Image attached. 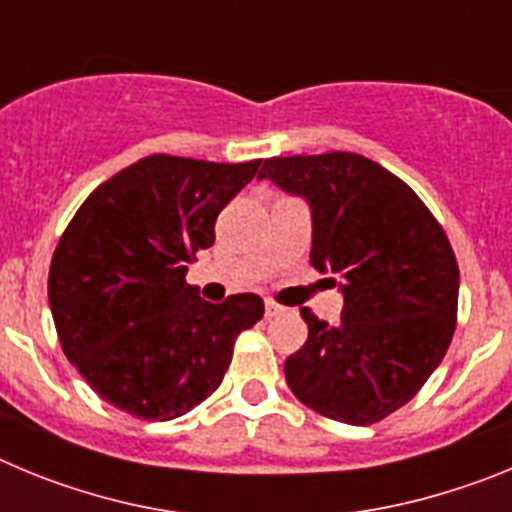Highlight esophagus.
<instances>
[{"instance_id":"esophagus-1","label":"esophagus","mask_w":512,"mask_h":512,"mask_svg":"<svg viewBox=\"0 0 512 512\" xmlns=\"http://www.w3.org/2000/svg\"><path fill=\"white\" fill-rule=\"evenodd\" d=\"M282 312H284L282 305L266 300V318H277V315H282Z\"/></svg>"}]
</instances>
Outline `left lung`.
<instances>
[{
    "label": "left lung",
    "mask_w": 512,
    "mask_h": 512,
    "mask_svg": "<svg viewBox=\"0 0 512 512\" xmlns=\"http://www.w3.org/2000/svg\"><path fill=\"white\" fill-rule=\"evenodd\" d=\"M259 179L307 202L310 264L343 295L338 325L300 310L307 341L284 361L289 390L341 423L387 418L418 395L454 336L449 238L408 184L359 153L266 158Z\"/></svg>",
    "instance_id": "obj_1"
}]
</instances>
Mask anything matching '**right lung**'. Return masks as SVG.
I'll list each match as a JSON object with an SVG mask.
<instances>
[{
	"label": "right lung",
	"instance_id": "add662e5",
	"mask_svg": "<svg viewBox=\"0 0 512 512\" xmlns=\"http://www.w3.org/2000/svg\"><path fill=\"white\" fill-rule=\"evenodd\" d=\"M261 161L140 158L99 184L58 241L48 302L63 354L115 408L174 420L220 387L259 295L205 302L184 282L215 220Z\"/></svg>",
	"mask_w": 512,
	"mask_h": 512
}]
</instances>
